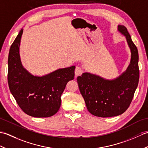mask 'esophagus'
Instances as JSON below:
<instances>
[{
  "label": "esophagus",
  "mask_w": 148,
  "mask_h": 148,
  "mask_svg": "<svg viewBox=\"0 0 148 148\" xmlns=\"http://www.w3.org/2000/svg\"><path fill=\"white\" fill-rule=\"evenodd\" d=\"M83 73V69L79 66H76V69H75V75L76 76H80Z\"/></svg>",
  "instance_id": "1"
}]
</instances>
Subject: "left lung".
<instances>
[{
	"label": "left lung",
	"instance_id": "obj_1",
	"mask_svg": "<svg viewBox=\"0 0 148 148\" xmlns=\"http://www.w3.org/2000/svg\"><path fill=\"white\" fill-rule=\"evenodd\" d=\"M118 30L126 37L131 51L130 63L127 70L114 79H106L84 72L77 77L81 94L91 114L102 118L123 114L130 106L138 86L139 55L127 28L119 25Z\"/></svg>",
	"mask_w": 148,
	"mask_h": 148
}]
</instances>
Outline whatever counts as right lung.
I'll return each mask as SVG.
<instances>
[{
  "mask_svg": "<svg viewBox=\"0 0 148 148\" xmlns=\"http://www.w3.org/2000/svg\"><path fill=\"white\" fill-rule=\"evenodd\" d=\"M21 29L9 49L8 81L9 90L18 106L32 117L47 118L55 114L61 105L66 84L74 79L76 67L59 69L42 76H34L21 64L20 45Z\"/></svg>",
  "mask_w": 148,
  "mask_h": 148,
  "instance_id": "1",
  "label": "right lung"
}]
</instances>
